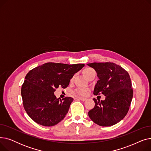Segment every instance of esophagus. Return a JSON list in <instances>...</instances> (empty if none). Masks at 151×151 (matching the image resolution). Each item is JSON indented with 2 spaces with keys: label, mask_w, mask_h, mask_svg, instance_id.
Segmentation results:
<instances>
[{
  "label": "esophagus",
  "mask_w": 151,
  "mask_h": 151,
  "mask_svg": "<svg viewBox=\"0 0 151 151\" xmlns=\"http://www.w3.org/2000/svg\"><path fill=\"white\" fill-rule=\"evenodd\" d=\"M78 99L81 100V101H84L86 100L87 99H86V98H84V97H78Z\"/></svg>",
  "instance_id": "1"
}]
</instances>
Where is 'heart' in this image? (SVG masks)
<instances>
[{"instance_id": "1", "label": "heart", "mask_w": 151, "mask_h": 151, "mask_svg": "<svg viewBox=\"0 0 151 151\" xmlns=\"http://www.w3.org/2000/svg\"><path fill=\"white\" fill-rule=\"evenodd\" d=\"M94 71L93 68H90V67H88V68H86L85 69H84L83 73L84 74V75L86 77L88 78V76L89 75V74L92 72V71ZM73 80V78H71L70 79V82H72ZM88 89H86V88H77L74 91V93H75L77 96H86L87 94V93L88 92Z\"/></svg>"}]
</instances>
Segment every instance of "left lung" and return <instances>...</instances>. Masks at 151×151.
I'll return each instance as SVG.
<instances>
[{"instance_id": "8db88e82", "label": "left lung", "mask_w": 151, "mask_h": 151, "mask_svg": "<svg viewBox=\"0 0 151 151\" xmlns=\"http://www.w3.org/2000/svg\"><path fill=\"white\" fill-rule=\"evenodd\" d=\"M87 65L95 69L99 78L93 94L102 93L106 97L100 101L93 99L95 106L89 111V116L99 125H113L123 119L131 104L133 89L129 74L113 62H93Z\"/></svg>"}]
</instances>
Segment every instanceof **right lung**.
<instances>
[{"label":"right lung","instance_id":"obj_1","mask_svg":"<svg viewBox=\"0 0 151 151\" xmlns=\"http://www.w3.org/2000/svg\"><path fill=\"white\" fill-rule=\"evenodd\" d=\"M84 63L47 62L30 70L21 88L23 106L29 116L43 126L58 124L65 117L73 99L59 100L54 96L59 86L65 89Z\"/></svg>","mask_w":151,"mask_h":151}]
</instances>
